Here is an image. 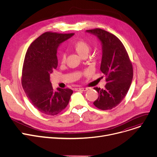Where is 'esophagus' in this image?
<instances>
[{
  "mask_svg": "<svg viewBox=\"0 0 157 157\" xmlns=\"http://www.w3.org/2000/svg\"><path fill=\"white\" fill-rule=\"evenodd\" d=\"M88 89L87 87H79V88H75V90H82V91H86Z\"/></svg>",
  "mask_w": 157,
  "mask_h": 157,
  "instance_id": "esophagus-1",
  "label": "esophagus"
}]
</instances>
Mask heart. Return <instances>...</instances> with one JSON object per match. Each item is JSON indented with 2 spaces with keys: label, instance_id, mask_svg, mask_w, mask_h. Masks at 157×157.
<instances>
[{
  "label": "heart",
  "instance_id": "obj_1",
  "mask_svg": "<svg viewBox=\"0 0 157 157\" xmlns=\"http://www.w3.org/2000/svg\"><path fill=\"white\" fill-rule=\"evenodd\" d=\"M73 47L74 49L82 56H84V55H87L89 52L90 46V45L84 40L78 39L75 41L73 44ZM67 56L65 53H63L61 56L60 61L61 63H65Z\"/></svg>",
  "mask_w": 157,
  "mask_h": 157
}]
</instances>
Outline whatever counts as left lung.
<instances>
[{"label": "left lung", "mask_w": 157, "mask_h": 157, "mask_svg": "<svg viewBox=\"0 0 157 157\" xmlns=\"http://www.w3.org/2000/svg\"><path fill=\"white\" fill-rule=\"evenodd\" d=\"M86 32L96 35L102 43L100 70L107 82L104 89L94 88L99 96L93 104L100 109H111L121 103L128 93L133 77L132 64L124 44L115 35L101 29Z\"/></svg>", "instance_id": "8db88e82"}]
</instances>
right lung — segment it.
Segmentation results:
<instances>
[{"label": "right lung", "instance_id": "add662e5", "mask_svg": "<svg viewBox=\"0 0 157 157\" xmlns=\"http://www.w3.org/2000/svg\"><path fill=\"white\" fill-rule=\"evenodd\" d=\"M73 34L45 32L26 51L22 70V87L33 106L43 114H59L67 106L73 93L68 88L54 90L50 74L58 67V45Z\"/></svg>", "mask_w": 157, "mask_h": 157}]
</instances>
